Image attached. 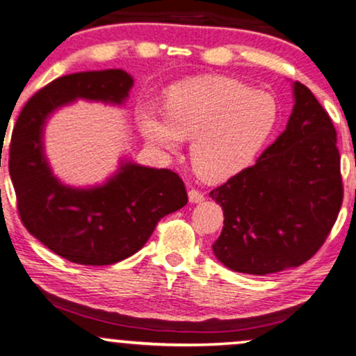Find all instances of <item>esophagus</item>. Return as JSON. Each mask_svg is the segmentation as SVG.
Instances as JSON below:
<instances>
[{"label":"esophagus","mask_w":356,"mask_h":356,"mask_svg":"<svg viewBox=\"0 0 356 356\" xmlns=\"http://www.w3.org/2000/svg\"><path fill=\"white\" fill-rule=\"evenodd\" d=\"M189 201L194 202V204L204 201V192L195 189V187H192V189H189Z\"/></svg>","instance_id":"esophagus-1"}]
</instances>
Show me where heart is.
<instances>
[{"instance_id": "heart-1", "label": "heart", "mask_w": 356, "mask_h": 356, "mask_svg": "<svg viewBox=\"0 0 356 356\" xmlns=\"http://www.w3.org/2000/svg\"><path fill=\"white\" fill-rule=\"evenodd\" d=\"M276 117L269 93L226 76H202L174 85L165 95V115L144 107L138 124L150 144L167 152L192 138L195 170L209 181H224L254 161Z\"/></svg>"}]
</instances>
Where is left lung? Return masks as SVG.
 I'll use <instances>...</instances> for the list:
<instances>
[{
	"mask_svg": "<svg viewBox=\"0 0 356 356\" xmlns=\"http://www.w3.org/2000/svg\"><path fill=\"white\" fill-rule=\"evenodd\" d=\"M295 100L286 130L254 165L209 192L224 211L212 251L232 271L264 276L301 266L337 222L343 202L337 130L300 81Z\"/></svg>",
	"mask_w": 356,
	"mask_h": 356,
	"instance_id": "obj_1",
	"label": "left lung"
}]
</instances>
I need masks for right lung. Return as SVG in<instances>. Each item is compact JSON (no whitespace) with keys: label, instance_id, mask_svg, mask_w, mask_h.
<instances>
[{"label":"right lung","instance_id":"add662e5","mask_svg":"<svg viewBox=\"0 0 356 356\" xmlns=\"http://www.w3.org/2000/svg\"><path fill=\"white\" fill-rule=\"evenodd\" d=\"M134 80L124 70L60 76L24 104L13 127L8 169L19 219L31 236L72 263L113 264L137 252L164 216L187 204L182 179L170 169L124 164L102 187H65L44 162L42 129L48 113L75 99L120 104Z\"/></svg>","mask_w":356,"mask_h":356}]
</instances>
